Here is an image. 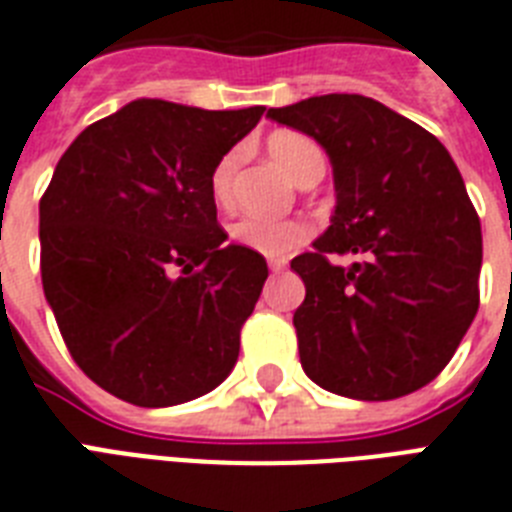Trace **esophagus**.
<instances>
[{"instance_id":"34e87169","label":"esophagus","mask_w":512,"mask_h":512,"mask_svg":"<svg viewBox=\"0 0 512 512\" xmlns=\"http://www.w3.org/2000/svg\"><path fill=\"white\" fill-rule=\"evenodd\" d=\"M285 267H288V261L285 259H269V272H275L277 275V272H282Z\"/></svg>"}]
</instances>
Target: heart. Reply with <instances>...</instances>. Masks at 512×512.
I'll list each match as a JSON object with an SVG mask.
<instances>
[{"mask_svg": "<svg viewBox=\"0 0 512 512\" xmlns=\"http://www.w3.org/2000/svg\"><path fill=\"white\" fill-rule=\"evenodd\" d=\"M267 150L272 161L288 174L293 182H301L306 174L314 169H325V155L320 145L309 140L306 134L298 132H277L267 140ZM237 153L222 155L219 163L211 171L208 179V190L214 198L216 206L227 208L232 203V185H235L237 171ZM312 235V227L304 219H264V216H243L230 227V237L235 245H243L248 251L259 253V256H288L296 251L298 245L304 243L306 237Z\"/></svg>", "mask_w": 512, "mask_h": 512, "instance_id": "b5f03b06", "label": "heart"}]
</instances>
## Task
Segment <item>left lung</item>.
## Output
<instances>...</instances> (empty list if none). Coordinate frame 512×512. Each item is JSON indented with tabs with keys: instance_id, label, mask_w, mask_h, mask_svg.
Listing matches in <instances>:
<instances>
[{
	"instance_id": "obj_1",
	"label": "left lung",
	"mask_w": 512,
	"mask_h": 512,
	"mask_svg": "<svg viewBox=\"0 0 512 512\" xmlns=\"http://www.w3.org/2000/svg\"><path fill=\"white\" fill-rule=\"evenodd\" d=\"M267 116L314 137L333 163L330 227L290 261L306 285L293 314L301 367L349 399L418 391L447 367L478 312L481 222L452 155L362 94L309 97ZM330 252L360 261L338 268Z\"/></svg>"
}]
</instances>
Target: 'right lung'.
<instances>
[{
  "label": "right lung",
  "instance_id": "right-lung-1",
  "mask_svg": "<svg viewBox=\"0 0 512 512\" xmlns=\"http://www.w3.org/2000/svg\"><path fill=\"white\" fill-rule=\"evenodd\" d=\"M261 113L134 100L57 161L39 203L44 296L76 365L108 394L171 407L235 367L269 269L224 245L208 179Z\"/></svg>",
  "mask_w": 512,
  "mask_h": 512
}]
</instances>
